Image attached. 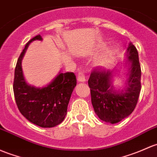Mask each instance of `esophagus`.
I'll return each mask as SVG.
<instances>
[{
	"label": "esophagus",
	"instance_id": "1",
	"mask_svg": "<svg viewBox=\"0 0 157 157\" xmlns=\"http://www.w3.org/2000/svg\"><path fill=\"white\" fill-rule=\"evenodd\" d=\"M77 80H78L79 82H86V76L85 74H84L83 72H80V73L78 74V75H77Z\"/></svg>",
	"mask_w": 157,
	"mask_h": 157
}]
</instances>
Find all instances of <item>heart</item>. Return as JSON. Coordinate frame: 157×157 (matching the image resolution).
Returning <instances> with one entry per match:
<instances>
[{"label":"heart","instance_id":"1","mask_svg":"<svg viewBox=\"0 0 157 157\" xmlns=\"http://www.w3.org/2000/svg\"><path fill=\"white\" fill-rule=\"evenodd\" d=\"M116 49L114 48H109L98 58L97 60V66L101 68H107L110 67L114 62Z\"/></svg>","mask_w":157,"mask_h":157}]
</instances>
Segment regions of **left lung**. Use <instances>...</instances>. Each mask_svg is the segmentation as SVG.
<instances>
[{
  "label": "left lung",
  "mask_w": 157,
  "mask_h": 157,
  "mask_svg": "<svg viewBox=\"0 0 157 157\" xmlns=\"http://www.w3.org/2000/svg\"><path fill=\"white\" fill-rule=\"evenodd\" d=\"M126 59L128 79L123 89L116 90L113 85L116 71H94L88 80L95 113L100 120L111 124L119 123L132 113L141 91V65L138 51L132 43L127 47Z\"/></svg>",
  "instance_id": "left-lung-1"
}]
</instances>
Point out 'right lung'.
I'll return each mask as SVG.
<instances>
[{
    "label": "right lung",
    "instance_id": "obj_1",
    "mask_svg": "<svg viewBox=\"0 0 157 157\" xmlns=\"http://www.w3.org/2000/svg\"><path fill=\"white\" fill-rule=\"evenodd\" d=\"M42 40L40 34L33 37L19 56L15 68L13 92L18 108L25 117L38 126L52 128L65 119L77 79L72 72L60 71L45 86L36 87L26 82L22 71V59L31 42Z\"/></svg>",
    "mask_w": 157,
    "mask_h": 157
}]
</instances>
